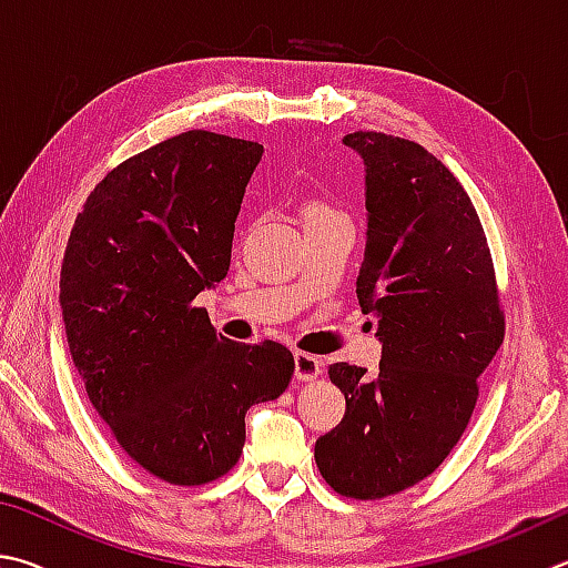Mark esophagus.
<instances>
[{
	"instance_id": "obj_1",
	"label": "esophagus",
	"mask_w": 568,
	"mask_h": 568,
	"mask_svg": "<svg viewBox=\"0 0 568 568\" xmlns=\"http://www.w3.org/2000/svg\"><path fill=\"white\" fill-rule=\"evenodd\" d=\"M294 374L300 382H312L322 374V359L306 352H294Z\"/></svg>"
}]
</instances>
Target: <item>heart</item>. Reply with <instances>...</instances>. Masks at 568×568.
I'll return each mask as SVG.
<instances>
[{
    "mask_svg": "<svg viewBox=\"0 0 568 568\" xmlns=\"http://www.w3.org/2000/svg\"><path fill=\"white\" fill-rule=\"evenodd\" d=\"M329 214H336V212L324 202V199H306L302 204L304 222H310V219H320V216H329Z\"/></svg>",
    "mask_w": 568,
    "mask_h": 568,
    "instance_id": "1",
    "label": "heart"
}]
</instances>
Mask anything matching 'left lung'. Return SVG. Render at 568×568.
I'll return each instance as SVG.
<instances>
[{
    "mask_svg": "<svg viewBox=\"0 0 568 568\" xmlns=\"http://www.w3.org/2000/svg\"><path fill=\"white\" fill-rule=\"evenodd\" d=\"M366 166L362 312L379 320V372L346 362V399L316 439L324 481L349 499L399 494L439 469L469 426L479 376L504 344V310L484 226L449 169L409 139L354 132Z\"/></svg>",
    "mask_w": 568,
    "mask_h": 568,
    "instance_id": "8db88e82",
    "label": "left lung"
}]
</instances>
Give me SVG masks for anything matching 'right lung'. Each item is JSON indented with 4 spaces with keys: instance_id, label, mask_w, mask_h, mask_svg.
I'll return each mask as SVG.
<instances>
[{
    "instance_id": "1",
    "label": "right lung",
    "mask_w": 568,
    "mask_h": 568,
    "mask_svg": "<svg viewBox=\"0 0 568 568\" xmlns=\"http://www.w3.org/2000/svg\"><path fill=\"white\" fill-rule=\"evenodd\" d=\"M262 154L206 129L164 139L114 166L69 234L59 304L89 402L142 469L176 486L232 469L246 409L294 374L286 346L226 339L194 306L229 272Z\"/></svg>"
}]
</instances>
